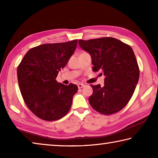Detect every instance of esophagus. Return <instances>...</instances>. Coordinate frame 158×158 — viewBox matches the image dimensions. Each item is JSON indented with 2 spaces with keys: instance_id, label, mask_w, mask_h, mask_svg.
Listing matches in <instances>:
<instances>
[{
  "instance_id": "esophagus-1",
  "label": "esophagus",
  "mask_w": 158,
  "mask_h": 158,
  "mask_svg": "<svg viewBox=\"0 0 158 158\" xmlns=\"http://www.w3.org/2000/svg\"><path fill=\"white\" fill-rule=\"evenodd\" d=\"M77 86H78L79 89H81V88L85 86V85L83 84H77Z\"/></svg>"
}]
</instances>
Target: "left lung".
Instances as JSON below:
<instances>
[{
	"instance_id": "1",
	"label": "left lung",
	"mask_w": 158,
	"mask_h": 158,
	"mask_svg": "<svg viewBox=\"0 0 158 158\" xmlns=\"http://www.w3.org/2000/svg\"><path fill=\"white\" fill-rule=\"evenodd\" d=\"M79 44L91 56L93 70L101 69L105 77L103 86L91 85L93 93L89 99L90 105L105 115L121 111L132 98L139 78L132 49L114 37L79 40Z\"/></svg>"
}]
</instances>
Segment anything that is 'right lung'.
Masks as SVG:
<instances>
[{
    "mask_svg": "<svg viewBox=\"0 0 158 158\" xmlns=\"http://www.w3.org/2000/svg\"><path fill=\"white\" fill-rule=\"evenodd\" d=\"M77 40L44 44L31 49L17 68L19 85L26 106L40 118L56 121L70 109L77 85L56 78L76 49Z\"/></svg>",
    "mask_w": 158,
    "mask_h": 158,
    "instance_id": "obj_1",
    "label": "right lung"
}]
</instances>
